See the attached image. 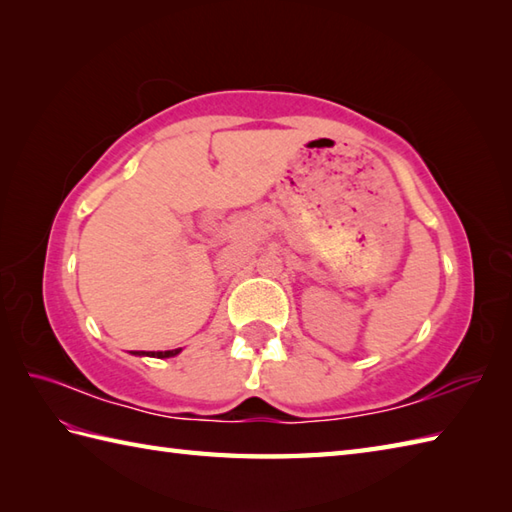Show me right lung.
<instances>
[{
    "instance_id": "1",
    "label": "right lung",
    "mask_w": 512,
    "mask_h": 512,
    "mask_svg": "<svg viewBox=\"0 0 512 512\" xmlns=\"http://www.w3.org/2000/svg\"><path fill=\"white\" fill-rule=\"evenodd\" d=\"M181 348H175V350H160V352H149V357H157V359H168V357H175L179 355ZM133 355H146L144 350H133Z\"/></svg>"
}]
</instances>
